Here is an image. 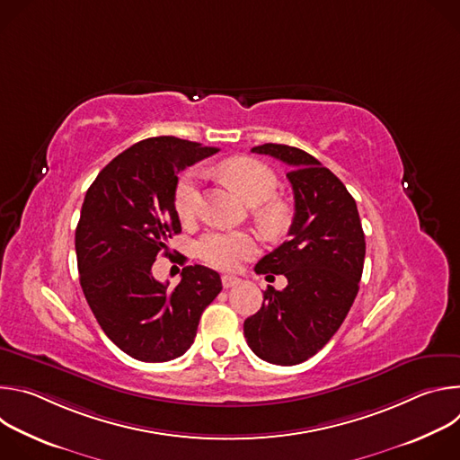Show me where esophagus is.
Instances as JSON below:
<instances>
[{
    "label": "esophagus",
    "instance_id": "obj_1",
    "mask_svg": "<svg viewBox=\"0 0 460 460\" xmlns=\"http://www.w3.org/2000/svg\"><path fill=\"white\" fill-rule=\"evenodd\" d=\"M238 282H240V279H238V277H233V275H224V277H222V286H224L226 289H229V288L236 286Z\"/></svg>",
    "mask_w": 460,
    "mask_h": 460
}]
</instances>
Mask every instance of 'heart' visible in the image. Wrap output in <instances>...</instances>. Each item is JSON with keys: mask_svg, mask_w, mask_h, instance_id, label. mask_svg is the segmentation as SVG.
Instances as JSON below:
<instances>
[{"mask_svg": "<svg viewBox=\"0 0 460 460\" xmlns=\"http://www.w3.org/2000/svg\"><path fill=\"white\" fill-rule=\"evenodd\" d=\"M218 174L254 206V218L271 234L286 229L288 208L271 199L279 187L277 174L271 167L249 156H233L218 165ZM174 213L181 222L194 217L199 206V172L187 171L174 185L172 192ZM254 240L243 231H209L199 242V254L209 266L218 270H236L243 260L254 252Z\"/></svg>", "mask_w": 460, "mask_h": 460, "instance_id": "1", "label": "heart"}]
</instances>
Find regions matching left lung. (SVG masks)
Segmentation results:
<instances>
[{"mask_svg":"<svg viewBox=\"0 0 460 460\" xmlns=\"http://www.w3.org/2000/svg\"><path fill=\"white\" fill-rule=\"evenodd\" d=\"M251 151L289 165L295 217L289 240L254 266L258 275H284L288 286H268L243 335L261 360L295 366L330 342L349 313L364 270V231L353 196L314 156L282 144Z\"/></svg>","mask_w":460,"mask_h":460,"instance_id":"left-lung-1","label":"left lung"}]
</instances>
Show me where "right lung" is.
<instances>
[{
    "mask_svg": "<svg viewBox=\"0 0 460 460\" xmlns=\"http://www.w3.org/2000/svg\"><path fill=\"white\" fill-rule=\"evenodd\" d=\"M218 153L174 137L147 138L107 164L89 187L76 227L80 284L103 333L128 357L167 362L194 342L220 275L185 266L174 289L151 268L181 231L172 192L178 172Z\"/></svg>",
    "mask_w": 460,
    "mask_h": 460,
    "instance_id": "1",
    "label": "right lung"
}]
</instances>
